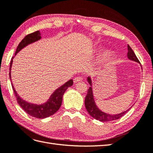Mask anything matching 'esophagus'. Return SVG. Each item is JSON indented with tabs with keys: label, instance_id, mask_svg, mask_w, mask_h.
<instances>
[{
	"label": "esophagus",
	"instance_id": "obj_1",
	"mask_svg": "<svg viewBox=\"0 0 153 153\" xmlns=\"http://www.w3.org/2000/svg\"><path fill=\"white\" fill-rule=\"evenodd\" d=\"M82 76H76L74 79V82L76 83V82H79V81H82Z\"/></svg>",
	"mask_w": 153,
	"mask_h": 153
}]
</instances>
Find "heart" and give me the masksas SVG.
I'll use <instances>...</instances> for the list:
<instances>
[{
	"label": "heart",
	"instance_id": "obj_1",
	"mask_svg": "<svg viewBox=\"0 0 153 153\" xmlns=\"http://www.w3.org/2000/svg\"><path fill=\"white\" fill-rule=\"evenodd\" d=\"M111 53L108 51H106L104 53V54H102V61H107L109 59H111Z\"/></svg>",
	"mask_w": 153,
	"mask_h": 153
}]
</instances>
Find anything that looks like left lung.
Segmentation results:
<instances>
[{
  "mask_svg": "<svg viewBox=\"0 0 153 153\" xmlns=\"http://www.w3.org/2000/svg\"><path fill=\"white\" fill-rule=\"evenodd\" d=\"M127 56H128V58L130 60H134L135 62L140 63L139 59H137V56L135 55L134 51H132V49L128 45ZM87 80L89 84H90L91 86L88 89V93L85 97V107L89 113V114H90L92 117H93L94 119H97L98 120H100V121H102V122L112 121V120H117L120 119V117H122L124 114H125L126 112L130 110V108H128L127 111H125L121 112V113L117 114H106L104 112H102L99 108L97 107V106L94 102L93 89H92V86H92L91 79L90 77H88Z\"/></svg>",
  "mask_w": 153,
  "mask_h": 153,
  "instance_id": "left-lung-1",
  "label": "left lung"
}]
</instances>
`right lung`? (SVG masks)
<instances>
[{"instance_id": "right-lung-1", "label": "right lung", "mask_w": 153, "mask_h": 153, "mask_svg": "<svg viewBox=\"0 0 153 153\" xmlns=\"http://www.w3.org/2000/svg\"><path fill=\"white\" fill-rule=\"evenodd\" d=\"M41 33L40 32L36 31L34 32L33 33H30L28 35L26 36L24 39H23L21 42L19 43L18 47L16 48V50L15 52V55L17 53L21 51L22 48L25 47L26 46L28 45L31 44L35 41H39L41 39ZM11 60L10 65V73H9V76L11 80V74H10V70L11 67H12L13 64V59ZM73 85V80L71 79L68 80V82L65 83V85L60 86L59 88L54 92L53 94L51 95L50 99H48L47 102L42 104V105H36V104H31L25 101L23 99H22L20 97L18 94L14 89V86L12 84V87L14 91V93L15 94V97L16 98L17 102L19 105L21 106V107L24 110L27 114H28L30 116L38 118V119H44V118H47L51 116V115L54 114L56 111L60 108V106L62 104V96L64 94L66 90Z\"/></svg>"}]
</instances>
